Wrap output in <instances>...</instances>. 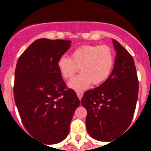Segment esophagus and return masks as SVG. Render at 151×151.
Instances as JSON below:
<instances>
[{"instance_id": "34e87169", "label": "esophagus", "mask_w": 151, "mask_h": 151, "mask_svg": "<svg viewBox=\"0 0 151 151\" xmlns=\"http://www.w3.org/2000/svg\"><path fill=\"white\" fill-rule=\"evenodd\" d=\"M77 95H78V97L79 98V99H81V98L83 96V92H81V91H78L77 92Z\"/></svg>"}]
</instances>
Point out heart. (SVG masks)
Returning <instances> with one entry per match:
<instances>
[{"label": "heart", "mask_w": 151, "mask_h": 151, "mask_svg": "<svg viewBox=\"0 0 151 151\" xmlns=\"http://www.w3.org/2000/svg\"><path fill=\"white\" fill-rule=\"evenodd\" d=\"M114 64V52L109 45H84L73 51L71 58L62 55L58 60V68L64 79L73 78L80 68L81 73L69 82V87L79 91L92 83L98 85L106 81Z\"/></svg>", "instance_id": "1"}]
</instances>
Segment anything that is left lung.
<instances>
[{
  "label": "left lung",
  "mask_w": 151,
  "mask_h": 151,
  "mask_svg": "<svg viewBox=\"0 0 151 151\" xmlns=\"http://www.w3.org/2000/svg\"><path fill=\"white\" fill-rule=\"evenodd\" d=\"M117 52L108 79L99 87L84 93L81 104L87 110L86 129L92 138L113 140L131 124L138 98L139 81L133 58L113 40Z\"/></svg>",
  "instance_id": "8db88e82"
}]
</instances>
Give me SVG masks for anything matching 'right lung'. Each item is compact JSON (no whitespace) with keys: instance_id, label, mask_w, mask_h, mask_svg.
I'll use <instances>...</instances> for the list:
<instances>
[{"instance_id":"add662e5","label":"right lung","mask_w":151,"mask_h":151,"mask_svg":"<svg viewBox=\"0 0 151 151\" xmlns=\"http://www.w3.org/2000/svg\"><path fill=\"white\" fill-rule=\"evenodd\" d=\"M70 44L69 40L38 39L16 64L15 105L25 129L46 144L66 138L73 113L80 105L76 92L66 87L58 68V60Z\"/></svg>"}]
</instances>
